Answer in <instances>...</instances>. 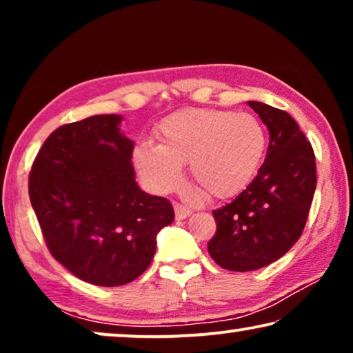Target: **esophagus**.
I'll return each mask as SVG.
<instances>
[{"label":"esophagus","mask_w":353,"mask_h":353,"mask_svg":"<svg viewBox=\"0 0 353 353\" xmlns=\"http://www.w3.org/2000/svg\"><path fill=\"white\" fill-rule=\"evenodd\" d=\"M191 214H192V210L188 205L175 204V216H176V220L186 219V216H190Z\"/></svg>","instance_id":"1"}]
</instances>
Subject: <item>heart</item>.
Segmentation results:
<instances>
[{
  "label": "heart",
  "mask_w": 353,
  "mask_h": 353,
  "mask_svg": "<svg viewBox=\"0 0 353 353\" xmlns=\"http://www.w3.org/2000/svg\"><path fill=\"white\" fill-rule=\"evenodd\" d=\"M157 146L133 149L139 178L152 192H168L181 183L188 163L202 194L225 199L243 191L262 162L267 137L254 115L215 109H186L163 119L156 130Z\"/></svg>",
  "instance_id": "heart-1"
}]
</instances>
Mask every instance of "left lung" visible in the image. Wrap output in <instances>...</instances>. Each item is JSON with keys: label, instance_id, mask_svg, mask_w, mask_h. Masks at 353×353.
Masks as SVG:
<instances>
[{"label": "left lung", "instance_id": "1", "mask_svg": "<svg viewBox=\"0 0 353 353\" xmlns=\"http://www.w3.org/2000/svg\"><path fill=\"white\" fill-rule=\"evenodd\" d=\"M270 132L257 176L233 202L212 212L210 257L230 272H252L283 257L307 223L316 188L315 154L296 120L281 109L248 103Z\"/></svg>", "mask_w": 353, "mask_h": 353}]
</instances>
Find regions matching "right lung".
Wrapping results in <instances>:
<instances>
[{
	"label": "right lung",
	"instance_id": "right-lung-1",
	"mask_svg": "<svg viewBox=\"0 0 353 353\" xmlns=\"http://www.w3.org/2000/svg\"><path fill=\"white\" fill-rule=\"evenodd\" d=\"M120 115H93L52 132L33 161L28 196L52 257L96 286H122L152 262L175 214L141 191Z\"/></svg>",
	"mask_w": 353,
	"mask_h": 353
}]
</instances>
